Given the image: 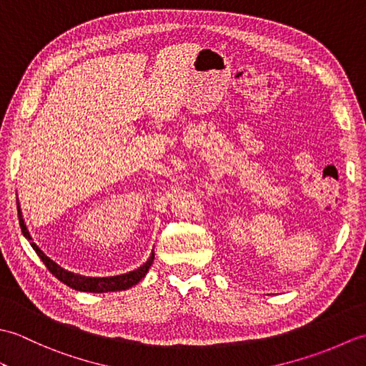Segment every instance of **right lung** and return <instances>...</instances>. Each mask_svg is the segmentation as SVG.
<instances>
[{
    "label": "right lung",
    "instance_id": "add662e5",
    "mask_svg": "<svg viewBox=\"0 0 366 366\" xmlns=\"http://www.w3.org/2000/svg\"><path fill=\"white\" fill-rule=\"evenodd\" d=\"M17 201H19V198H17ZM17 209H19V222H20L21 232L31 240V236L26 229V224H25V222H23L19 203H17ZM31 245H33L36 253L39 254V258L42 259L46 269H49L51 274L59 280V282H63L69 287H72V290L83 291V292H108V291L129 290V287L137 285L139 280L144 278V275L147 274V270H149L151 264L154 261V253H152L151 258L147 259L142 267L137 270H132V272H129V274H122V275H116V277H83V275L74 274V272H69L61 266H58V264L53 259H50L49 256H46L34 242H31Z\"/></svg>",
    "mask_w": 366,
    "mask_h": 366
}]
</instances>
